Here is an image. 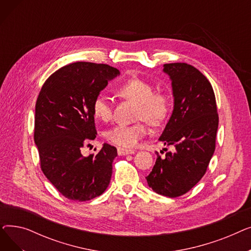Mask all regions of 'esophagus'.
Returning a JSON list of instances; mask_svg holds the SVG:
<instances>
[{"instance_id": "34e87169", "label": "esophagus", "mask_w": 251, "mask_h": 251, "mask_svg": "<svg viewBox=\"0 0 251 251\" xmlns=\"http://www.w3.org/2000/svg\"><path fill=\"white\" fill-rule=\"evenodd\" d=\"M135 153V151L133 150H126V149H118V154L119 155H126V154H133Z\"/></svg>"}]
</instances>
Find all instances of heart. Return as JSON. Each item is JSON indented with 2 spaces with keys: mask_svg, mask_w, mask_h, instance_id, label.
I'll return each mask as SVG.
<instances>
[{
  "mask_svg": "<svg viewBox=\"0 0 251 251\" xmlns=\"http://www.w3.org/2000/svg\"><path fill=\"white\" fill-rule=\"evenodd\" d=\"M121 97L137 102V119H142L151 125L162 124L171 111V100L165 92H153V85L144 79L133 77L121 83L117 88ZM92 112L97 119L108 122L113 115L112 99L103 91L99 92L92 101ZM149 129L146 123L133 125L119 124L105 131L104 137L120 148L136 147L146 136Z\"/></svg>",
  "mask_w": 251,
  "mask_h": 251,
  "instance_id": "1",
  "label": "heart"
}]
</instances>
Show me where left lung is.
Masks as SVG:
<instances>
[{
	"label": "left lung",
	"mask_w": 251,
	"mask_h": 251,
	"mask_svg": "<svg viewBox=\"0 0 251 251\" xmlns=\"http://www.w3.org/2000/svg\"><path fill=\"white\" fill-rule=\"evenodd\" d=\"M163 71L172 81L174 109L159 140L174 151L165 159L156 153L147 181L154 192L178 197L205 174L216 149L219 116L212 84L200 70L186 63H171Z\"/></svg>",
	"instance_id": "8db88e82"
}]
</instances>
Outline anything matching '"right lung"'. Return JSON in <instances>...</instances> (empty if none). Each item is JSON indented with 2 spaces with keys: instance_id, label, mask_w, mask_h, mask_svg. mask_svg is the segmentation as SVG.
I'll return each mask as SVG.
<instances>
[{
  "instance_id": "1",
  "label": "right lung",
  "mask_w": 251,
  "mask_h": 251,
  "mask_svg": "<svg viewBox=\"0 0 251 251\" xmlns=\"http://www.w3.org/2000/svg\"><path fill=\"white\" fill-rule=\"evenodd\" d=\"M120 74L105 64L76 62L52 73L35 104L34 142L45 176L74 201L100 196L109 186L117 149L103 143L98 154L82 148L97 136L92 101Z\"/></svg>"
}]
</instances>
